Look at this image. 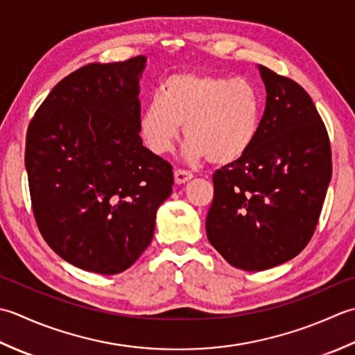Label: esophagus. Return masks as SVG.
<instances>
[{"label": "esophagus", "instance_id": "1", "mask_svg": "<svg viewBox=\"0 0 355 355\" xmlns=\"http://www.w3.org/2000/svg\"><path fill=\"white\" fill-rule=\"evenodd\" d=\"M190 179H193V173L187 171V170H180V168L175 170V182L176 184H185Z\"/></svg>", "mask_w": 355, "mask_h": 355}]
</instances>
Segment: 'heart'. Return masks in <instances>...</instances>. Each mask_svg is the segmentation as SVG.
<instances>
[{
  "label": "heart",
  "mask_w": 355,
  "mask_h": 355,
  "mask_svg": "<svg viewBox=\"0 0 355 355\" xmlns=\"http://www.w3.org/2000/svg\"><path fill=\"white\" fill-rule=\"evenodd\" d=\"M184 124L185 157L231 164L251 148L260 127V96L243 78L176 73L165 79L161 96L144 107L137 122L146 146L156 155L175 148Z\"/></svg>",
  "instance_id": "1"
}]
</instances>
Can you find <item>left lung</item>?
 Segmentation results:
<instances>
[{"instance_id":"left-lung-1","label":"left lung","mask_w":355,"mask_h":355,"mask_svg":"<svg viewBox=\"0 0 355 355\" xmlns=\"http://www.w3.org/2000/svg\"><path fill=\"white\" fill-rule=\"evenodd\" d=\"M266 107L251 148L213 175L207 237L230 265L263 271L306 247L331 180L327 127L293 79L259 66Z\"/></svg>"}]
</instances>
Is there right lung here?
I'll return each instance as SVG.
<instances>
[{
  "label": "right lung",
  "mask_w": 355,
  "mask_h": 355,
  "mask_svg": "<svg viewBox=\"0 0 355 355\" xmlns=\"http://www.w3.org/2000/svg\"><path fill=\"white\" fill-rule=\"evenodd\" d=\"M147 58L75 70L36 110L26 136L33 216L58 256L118 274L153 239L173 167L142 146L139 79Z\"/></svg>",
  "instance_id": "obj_1"
}]
</instances>
